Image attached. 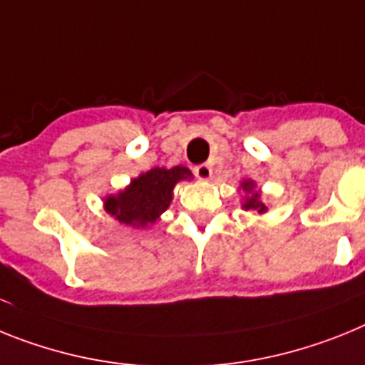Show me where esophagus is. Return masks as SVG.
<instances>
[{"label": "esophagus", "mask_w": 365, "mask_h": 365, "mask_svg": "<svg viewBox=\"0 0 365 365\" xmlns=\"http://www.w3.org/2000/svg\"><path fill=\"white\" fill-rule=\"evenodd\" d=\"M195 176L198 180H202V182H207V180H211V176H213V167L209 163H202V165H196L195 167Z\"/></svg>", "instance_id": "1"}]
</instances>
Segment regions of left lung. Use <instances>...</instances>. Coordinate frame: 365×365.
Returning <instances> with one entry per match:
<instances>
[{"instance_id": "8db88e82", "label": "left lung", "mask_w": 365, "mask_h": 365, "mask_svg": "<svg viewBox=\"0 0 365 365\" xmlns=\"http://www.w3.org/2000/svg\"><path fill=\"white\" fill-rule=\"evenodd\" d=\"M239 191H242V209L244 211H252V213L264 215L268 211V207L262 202V192L261 189H257V183L253 180H242L240 182Z\"/></svg>"}]
</instances>
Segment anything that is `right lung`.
I'll return each instance as SVG.
<instances>
[{"instance_id":"obj_1","label":"right lung","mask_w":365,"mask_h":365,"mask_svg":"<svg viewBox=\"0 0 365 365\" xmlns=\"http://www.w3.org/2000/svg\"><path fill=\"white\" fill-rule=\"evenodd\" d=\"M183 180H192V173L183 165L173 169H150L130 180L128 185L115 195L104 196V211L119 224L147 230L169 209L174 187Z\"/></svg>"}]
</instances>
